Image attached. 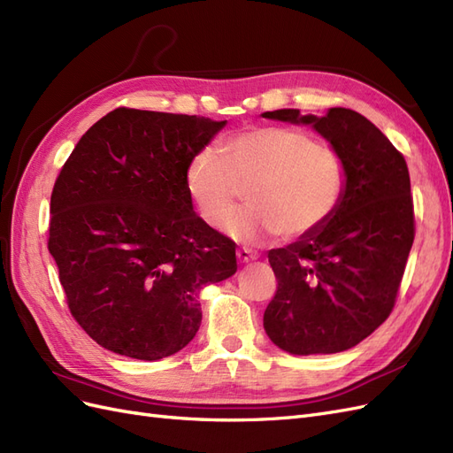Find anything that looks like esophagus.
Listing matches in <instances>:
<instances>
[{"instance_id":"34e87169","label":"esophagus","mask_w":453,"mask_h":453,"mask_svg":"<svg viewBox=\"0 0 453 453\" xmlns=\"http://www.w3.org/2000/svg\"><path fill=\"white\" fill-rule=\"evenodd\" d=\"M236 257H238V260H240L242 265H248V263H251V260H255L258 255H257L255 251L248 250V248H240V250L236 251Z\"/></svg>"}]
</instances>
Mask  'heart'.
I'll return each instance as SVG.
<instances>
[{
	"instance_id": "obj_1",
	"label": "heart",
	"mask_w": 453,
	"mask_h": 453,
	"mask_svg": "<svg viewBox=\"0 0 453 453\" xmlns=\"http://www.w3.org/2000/svg\"><path fill=\"white\" fill-rule=\"evenodd\" d=\"M348 170L331 145L304 130L260 127L202 147L188 158L185 188L200 217L219 225L236 208L240 187L251 208L225 223L240 242L273 234L295 240L319 230L344 198Z\"/></svg>"
}]
</instances>
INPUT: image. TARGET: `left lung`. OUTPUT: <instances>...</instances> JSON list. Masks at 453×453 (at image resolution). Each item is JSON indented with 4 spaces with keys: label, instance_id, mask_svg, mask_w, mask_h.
<instances>
[{
    "label": "left lung",
    "instance_id": "obj_1",
    "mask_svg": "<svg viewBox=\"0 0 453 453\" xmlns=\"http://www.w3.org/2000/svg\"><path fill=\"white\" fill-rule=\"evenodd\" d=\"M265 119L306 125L344 157L346 193L328 221L268 251L278 291L265 331L291 355L357 346L389 318L414 243V203L404 157L361 113L331 107L323 117L278 109Z\"/></svg>",
    "mask_w": 453,
    "mask_h": 453
}]
</instances>
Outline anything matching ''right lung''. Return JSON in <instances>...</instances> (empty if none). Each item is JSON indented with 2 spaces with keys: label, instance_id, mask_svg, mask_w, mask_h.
Returning <instances> with one entry per match:
<instances>
[{
  "label": "right lung",
  "instance_id": "add662e5",
  "mask_svg": "<svg viewBox=\"0 0 453 453\" xmlns=\"http://www.w3.org/2000/svg\"><path fill=\"white\" fill-rule=\"evenodd\" d=\"M226 120L119 107L75 145L52 188L49 251L75 321L142 361L183 349L200 291L234 276L236 243L195 213L185 168Z\"/></svg>",
  "mask_w": 453,
  "mask_h": 453
}]
</instances>
